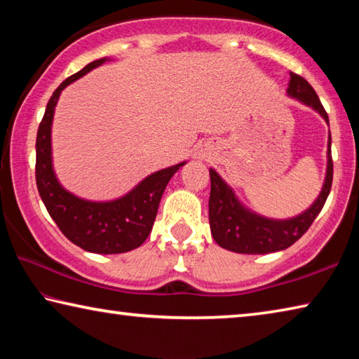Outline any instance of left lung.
Segmentation results:
<instances>
[{"label":"left lung","mask_w":359,"mask_h":359,"mask_svg":"<svg viewBox=\"0 0 359 359\" xmlns=\"http://www.w3.org/2000/svg\"><path fill=\"white\" fill-rule=\"evenodd\" d=\"M287 92L304 104L313 107L330 125V118L323 104L318 100L312 85L296 72H290ZM331 147V135L327 141ZM332 185V156L327 149V169L323 190L311 208L304 214L290 220H271L253 214L242 205L234 191L222 180L214 169H210V198H209V223L215 242L226 250L247 255H263L285 250L311 228L315 218L323 209Z\"/></svg>","instance_id":"8db88e82"}]
</instances>
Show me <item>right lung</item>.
<instances>
[{
  "mask_svg": "<svg viewBox=\"0 0 359 359\" xmlns=\"http://www.w3.org/2000/svg\"><path fill=\"white\" fill-rule=\"evenodd\" d=\"M106 60H95L66 79L48 100L36 137V185L48 215L72 244L92 253L112 255L135 250L144 244L154 226L168 182L185 163L154 172L128 194L109 203L85 201L60 185L52 168L50 147L52 118L60 93L66 85L77 81Z\"/></svg>",
  "mask_w": 359,
  "mask_h": 359,
  "instance_id": "right-lung-1",
  "label": "right lung"
}]
</instances>
